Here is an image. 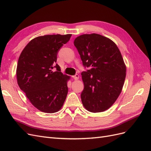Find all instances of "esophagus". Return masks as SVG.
Masks as SVG:
<instances>
[{
    "label": "esophagus",
    "mask_w": 151,
    "mask_h": 151,
    "mask_svg": "<svg viewBox=\"0 0 151 151\" xmlns=\"http://www.w3.org/2000/svg\"><path fill=\"white\" fill-rule=\"evenodd\" d=\"M72 77H73V78L75 79V80H77L79 79V75H77V74L75 75H74V76H73Z\"/></svg>",
    "instance_id": "obj_1"
}]
</instances>
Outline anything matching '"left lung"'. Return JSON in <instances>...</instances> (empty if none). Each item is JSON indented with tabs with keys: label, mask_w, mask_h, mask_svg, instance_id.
I'll return each mask as SVG.
<instances>
[{
	"label": "left lung",
	"mask_w": 151,
	"mask_h": 151,
	"mask_svg": "<svg viewBox=\"0 0 151 151\" xmlns=\"http://www.w3.org/2000/svg\"><path fill=\"white\" fill-rule=\"evenodd\" d=\"M74 45L83 65L90 68L81 73L83 106L92 113L108 109L122 92L126 77V66L118 47L109 38L97 33L80 35Z\"/></svg>",
	"instance_id": "obj_1"
}]
</instances>
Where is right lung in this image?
Listing matches in <instances>:
<instances>
[{
    "label": "right lung",
    "mask_w": 151,
    "mask_h": 151,
    "mask_svg": "<svg viewBox=\"0 0 151 151\" xmlns=\"http://www.w3.org/2000/svg\"><path fill=\"white\" fill-rule=\"evenodd\" d=\"M71 37V34H58L36 37L19 55L16 69L18 84L32 105L44 113L58 112L66 100L70 76L63 75L55 63L59 49ZM54 67L56 72L53 71Z\"/></svg>",
    "instance_id": "right-lung-1"
}]
</instances>
